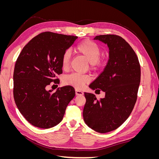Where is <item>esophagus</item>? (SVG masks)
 <instances>
[{
	"mask_svg": "<svg viewBox=\"0 0 159 159\" xmlns=\"http://www.w3.org/2000/svg\"><path fill=\"white\" fill-rule=\"evenodd\" d=\"M75 94H76V95H81L84 94V92L82 91L76 89H75Z\"/></svg>",
	"mask_w": 159,
	"mask_h": 159,
	"instance_id": "esophagus-1",
	"label": "esophagus"
}]
</instances>
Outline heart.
<instances>
[{"instance_id": "heart-1", "label": "heart", "mask_w": 159, "mask_h": 159, "mask_svg": "<svg viewBox=\"0 0 159 159\" xmlns=\"http://www.w3.org/2000/svg\"><path fill=\"white\" fill-rule=\"evenodd\" d=\"M75 50L83 55L90 63L91 68L95 69L100 64L99 58L101 50L99 46L90 40H85L75 46ZM71 53L70 50H66L61 56V66L64 70L68 68L70 63ZM89 81V78L86 75H81L76 73L71 74L66 76L64 79L65 84L71 85L77 89H81Z\"/></svg>"}]
</instances>
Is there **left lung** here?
Returning <instances> with one entry per match:
<instances>
[{
    "mask_svg": "<svg viewBox=\"0 0 159 159\" xmlns=\"http://www.w3.org/2000/svg\"><path fill=\"white\" fill-rule=\"evenodd\" d=\"M94 40L107 44L109 59L89 88L104 91L105 96L98 100L93 93L85 92L83 117L88 127L105 133L121 126L131 113L137 99L141 66L135 52L122 37L99 35Z\"/></svg>",
    "mask_w": 159,
    "mask_h": 159,
    "instance_id": "left-lung-1",
    "label": "left lung"
}]
</instances>
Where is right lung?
<instances>
[{
	"mask_svg": "<svg viewBox=\"0 0 159 159\" xmlns=\"http://www.w3.org/2000/svg\"><path fill=\"white\" fill-rule=\"evenodd\" d=\"M78 36L45 32L34 37L23 48L14 66L13 95L16 106L32 125L48 129L64 117L66 109L75 92L71 85L56 91L46 87L62 74L61 58Z\"/></svg>",
	"mask_w": 159,
	"mask_h": 159,
	"instance_id": "1",
	"label": "right lung"
}]
</instances>
